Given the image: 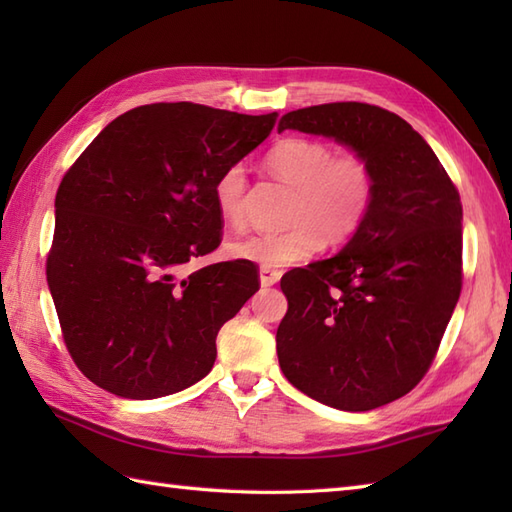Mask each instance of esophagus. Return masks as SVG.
<instances>
[{
  "label": "esophagus",
  "mask_w": 512,
  "mask_h": 512,
  "mask_svg": "<svg viewBox=\"0 0 512 512\" xmlns=\"http://www.w3.org/2000/svg\"><path fill=\"white\" fill-rule=\"evenodd\" d=\"M279 279H281V270L268 268V266L259 268V281H262V286H275Z\"/></svg>",
  "instance_id": "34e87169"
}]
</instances>
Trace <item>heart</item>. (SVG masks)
I'll list each match as a JSON object with an SVG mask.
<instances>
[{"mask_svg":"<svg viewBox=\"0 0 512 512\" xmlns=\"http://www.w3.org/2000/svg\"><path fill=\"white\" fill-rule=\"evenodd\" d=\"M277 178L295 187L286 222L277 233H253L228 244V255L259 266L284 268L303 262L319 246L336 248L361 231L376 198V167L358 149L334 151L319 138L292 136L266 154ZM217 215L231 228L246 224L248 176L244 165H228L213 182Z\"/></svg>","mask_w":512,"mask_h":512,"instance_id":"1","label":"heart"}]
</instances>
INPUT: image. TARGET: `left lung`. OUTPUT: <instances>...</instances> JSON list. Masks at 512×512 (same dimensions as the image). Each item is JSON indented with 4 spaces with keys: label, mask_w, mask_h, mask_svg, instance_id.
<instances>
[{
    "label": "left lung",
    "mask_w": 512,
    "mask_h": 512,
    "mask_svg": "<svg viewBox=\"0 0 512 512\" xmlns=\"http://www.w3.org/2000/svg\"><path fill=\"white\" fill-rule=\"evenodd\" d=\"M284 129L363 151L378 180L372 211L341 253L281 277V372L328 407H383L429 372L460 299V193L416 129L378 105L303 107L281 118Z\"/></svg>",
    "instance_id": "left-lung-1"
}]
</instances>
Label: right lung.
<instances>
[{"label":"right lung","mask_w":512,"mask_h":512,"mask_svg":"<svg viewBox=\"0 0 512 512\" xmlns=\"http://www.w3.org/2000/svg\"><path fill=\"white\" fill-rule=\"evenodd\" d=\"M198 103L121 114L59 184L46 277L74 365L114 396L149 400L198 383L222 325L259 290L235 259L180 277L222 242L213 182L273 132Z\"/></svg>","instance_id":"obj_1"}]
</instances>
